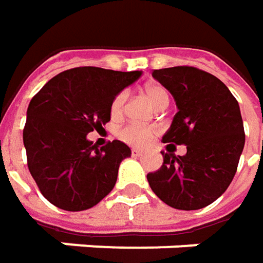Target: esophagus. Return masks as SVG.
<instances>
[{"label":"esophagus","mask_w":263,"mask_h":263,"mask_svg":"<svg viewBox=\"0 0 263 263\" xmlns=\"http://www.w3.org/2000/svg\"><path fill=\"white\" fill-rule=\"evenodd\" d=\"M131 153H132V156H134V157H140V156H142V151H141V149L134 148Z\"/></svg>","instance_id":"obj_1"}]
</instances>
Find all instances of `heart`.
<instances>
[{
	"label": "heart",
	"mask_w": 263,
	"mask_h": 263,
	"mask_svg": "<svg viewBox=\"0 0 263 263\" xmlns=\"http://www.w3.org/2000/svg\"><path fill=\"white\" fill-rule=\"evenodd\" d=\"M144 95L147 96L151 103L154 104L157 109L166 107L170 100L167 90L160 84H147L144 88ZM126 99H128V93L122 90L118 95L115 96L110 102V116L114 119H119L125 112V104H126ZM157 134V128L154 126H148V125H138V123H128L122 126L118 131V138L123 141L125 144L131 145V147H145L149 141L153 140Z\"/></svg>",
	"instance_id": "b5f03b06"
}]
</instances>
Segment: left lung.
Returning a JSON list of instances; mask_svg holds the SVG:
<instances>
[{"label": "left lung", "mask_w": 263, "mask_h": 263, "mask_svg": "<svg viewBox=\"0 0 263 263\" xmlns=\"http://www.w3.org/2000/svg\"><path fill=\"white\" fill-rule=\"evenodd\" d=\"M153 77L179 109L163 142L183 144L186 154L163 153V166L147 175L148 183L168 206L201 210L220 198L236 175L245 147L239 103L222 81L195 67L154 69Z\"/></svg>", "instance_id": "8db88e82"}]
</instances>
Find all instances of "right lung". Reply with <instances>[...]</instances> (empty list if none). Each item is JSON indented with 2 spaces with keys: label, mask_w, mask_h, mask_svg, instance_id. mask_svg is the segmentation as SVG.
<instances>
[{
  "label": "right lung",
  "mask_w": 263,
  "mask_h": 263,
  "mask_svg": "<svg viewBox=\"0 0 263 263\" xmlns=\"http://www.w3.org/2000/svg\"><path fill=\"white\" fill-rule=\"evenodd\" d=\"M141 71L78 67L42 87L27 107L23 142L30 175L50 204L83 211L114 189L119 164L131 156L122 141L102 148L87 140L110 121V102Z\"/></svg>",
  "instance_id": "right-lung-1"
}]
</instances>
